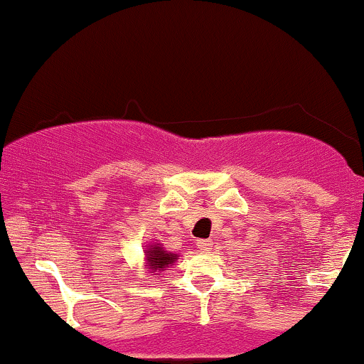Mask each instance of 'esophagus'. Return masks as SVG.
I'll return each instance as SVG.
<instances>
[{"mask_svg": "<svg viewBox=\"0 0 364 364\" xmlns=\"http://www.w3.org/2000/svg\"><path fill=\"white\" fill-rule=\"evenodd\" d=\"M212 246H213L212 240H198V248L201 250V252H210Z\"/></svg>", "mask_w": 364, "mask_h": 364, "instance_id": "esophagus-1", "label": "esophagus"}]
</instances>
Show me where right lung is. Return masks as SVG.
<instances>
[{
    "label": "right lung",
    "instance_id": "right-lung-1",
    "mask_svg": "<svg viewBox=\"0 0 364 364\" xmlns=\"http://www.w3.org/2000/svg\"><path fill=\"white\" fill-rule=\"evenodd\" d=\"M147 253H149V255H147V260H149L152 271H159V269L168 267V264H171V262L177 259V255H175V253H168L158 245L152 246Z\"/></svg>",
    "mask_w": 364,
    "mask_h": 364
}]
</instances>
